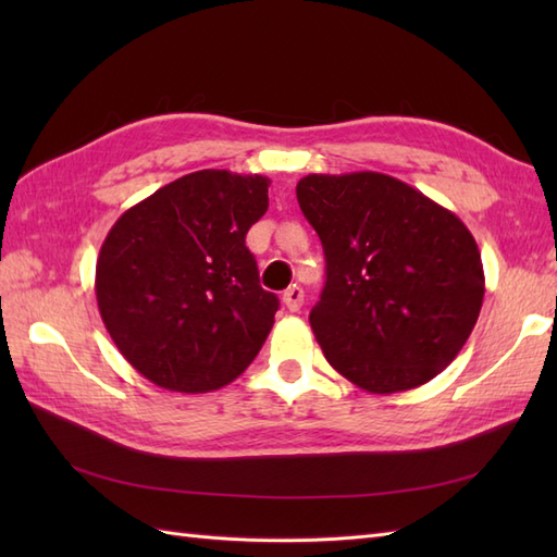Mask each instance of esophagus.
<instances>
[{"instance_id": "obj_1", "label": "esophagus", "mask_w": 557, "mask_h": 557, "mask_svg": "<svg viewBox=\"0 0 557 557\" xmlns=\"http://www.w3.org/2000/svg\"><path fill=\"white\" fill-rule=\"evenodd\" d=\"M282 301H285V306L292 313H297L304 304V289L299 285H292L285 294H282Z\"/></svg>"}]
</instances>
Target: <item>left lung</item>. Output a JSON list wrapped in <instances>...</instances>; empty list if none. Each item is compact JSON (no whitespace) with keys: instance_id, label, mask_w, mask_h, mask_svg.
Segmentation results:
<instances>
[{"instance_id":"1","label":"left lung","mask_w":557,"mask_h":557,"mask_svg":"<svg viewBox=\"0 0 557 557\" xmlns=\"http://www.w3.org/2000/svg\"><path fill=\"white\" fill-rule=\"evenodd\" d=\"M297 198L325 253L309 321L330 366L373 395L429 383L465 347L486 292L467 224L381 172L309 174Z\"/></svg>"}]
</instances>
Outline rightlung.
<instances>
[{"label": "right lung", "instance_id": "obj_1", "mask_svg": "<svg viewBox=\"0 0 557 557\" xmlns=\"http://www.w3.org/2000/svg\"><path fill=\"white\" fill-rule=\"evenodd\" d=\"M270 180L200 170L128 208L96 265L102 323L122 357L174 393L232 383L263 347L280 301L260 287L246 232Z\"/></svg>", "mask_w": 557, "mask_h": 557}]
</instances>
